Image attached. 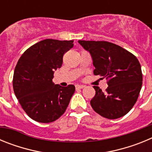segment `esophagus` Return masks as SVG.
I'll return each instance as SVG.
<instances>
[{
  "label": "esophagus",
  "mask_w": 152,
  "mask_h": 152,
  "mask_svg": "<svg viewBox=\"0 0 152 152\" xmlns=\"http://www.w3.org/2000/svg\"><path fill=\"white\" fill-rule=\"evenodd\" d=\"M76 89H82V88H84V85H80V84H77L75 86Z\"/></svg>",
  "instance_id": "esophagus-1"
}]
</instances>
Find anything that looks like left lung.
<instances>
[{"label": "left lung", "mask_w": 152, "mask_h": 152, "mask_svg": "<svg viewBox=\"0 0 152 152\" xmlns=\"http://www.w3.org/2000/svg\"><path fill=\"white\" fill-rule=\"evenodd\" d=\"M90 52L94 75L106 78L108 88L103 93L97 86L91 100L94 110L103 117L115 119L125 116L136 103L142 85L141 64L134 55L106 41L79 40Z\"/></svg>", "instance_id": "8db88e82"}]
</instances>
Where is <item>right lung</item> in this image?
Segmentation results:
<instances>
[{"mask_svg":"<svg viewBox=\"0 0 152 152\" xmlns=\"http://www.w3.org/2000/svg\"><path fill=\"white\" fill-rule=\"evenodd\" d=\"M73 42V40H42L29 47L17 61L13 91L23 110L35 121L52 123L66 110L75 87L73 84L61 87L55 84L52 79Z\"/></svg>","mask_w":152,"mask_h":152,"instance_id":"right-lung-1","label":"right lung"}]
</instances>
